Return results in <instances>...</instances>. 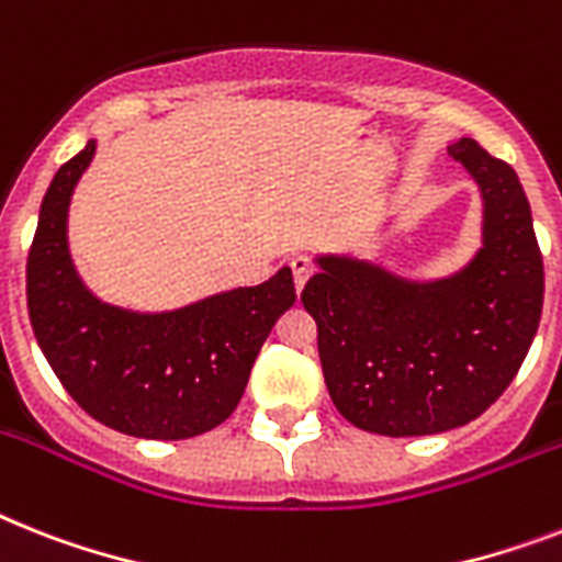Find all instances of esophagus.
Masks as SVG:
<instances>
[{"instance_id": "esophagus-1", "label": "esophagus", "mask_w": 562, "mask_h": 562, "mask_svg": "<svg viewBox=\"0 0 562 562\" xmlns=\"http://www.w3.org/2000/svg\"><path fill=\"white\" fill-rule=\"evenodd\" d=\"M291 271H294V285L296 291H303V285L308 282V277H312L314 266H312V259L303 257V254H296V257H291Z\"/></svg>"}]
</instances>
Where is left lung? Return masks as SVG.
I'll list each match as a JSON object with an SVG mask.
<instances>
[{"instance_id": "obj_1", "label": "left lung", "mask_w": 562, "mask_h": 562, "mask_svg": "<svg viewBox=\"0 0 562 562\" xmlns=\"http://www.w3.org/2000/svg\"><path fill=\"white\" fill-rule=\"evenodd\" d=\"M482 195V248L459 271L409 280L352 254H317L303 305L317 323L337 413L367 432L432 436L485 413L522 367L542 314L531 204L473 138L447 147Z\"/></svg>"}]
</instances>
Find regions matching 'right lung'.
Returning <instances> with one entry per match:
<instances>
[{"mask_svg": "<svg viewBox=\"0 0 562 562\" xmlns=\"http://www.w3.org/2000/svg\"><path fill=\"white\" fill-rule=\"evenodd\" d=\"M98 140L57 170L29 254L36 344L68 395L135 439H193L231 418L273 323L294 305L291 268L172 312H132L89 291L68 250V204Z\"/></svg>", "mask_w": 562, "mask_h": 562, "instance_id": "right-lung-1", "label": "right lung"}]
</instances>
